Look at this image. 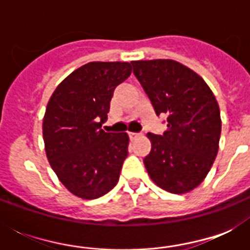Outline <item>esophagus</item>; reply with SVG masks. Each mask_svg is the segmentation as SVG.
Wrapping results in <instances>:
<instances>
[{"label": "esophagus", "mask_w": 250, "mask_h": 250, "mask_svg": "<svg viewBox=\"0 0 250 250\" xmlns=\"http://www.w3.org/2000/svg\"><path fill=\"white\" fill-rule=\"evenodd\" d=\"M128 135H129V139H131V140H135V139H137V137L141 136L140 133H135V132H129Z\"/></svg>", "instance_id": "obj_1"}]
</instances>
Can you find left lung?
I'll return each mask as SVG.
<instances>
[{
	"mask_svg": "<svg viewBox=\"0 0 250 250\" xmlns=\"http://www.w3.org/2000/svg\"><path fill=\"white\" fill-rule=\"evenodd\" d=\"M131 63L157 115H167L164 135H146L152 143L144 158L146 171L162 189L187 193L204 182L219 149L222 121L215 96L201 76L180 62Z\"/></svg>",
	"mask_w": 250,
	"mask_h": 250,
	"instance_id": "obj_1",
	"label": "left lung"
}]
</instances>
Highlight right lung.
<instances>
[{
  "mask_svg": "<svg viewBox=\"0 0 250 250\" xmlns=\"http://www.w3.org/2000/svg\"><path fill=\"white\" fill-rule=\"evenodd\" d=\"M132 72L128 62H89L58 84L42 121L45 153L72 194L93 200L117 186L128 156L125 132L101 129L114 89Z\"/></svg>",
  "mask_w": 250,
  "mask_h": 250,
  "instance_id": "add662e5",
  "label": "right lung"
}]
</instances>
